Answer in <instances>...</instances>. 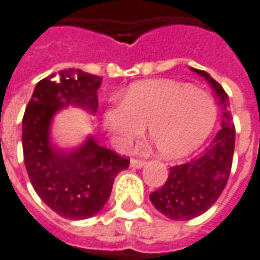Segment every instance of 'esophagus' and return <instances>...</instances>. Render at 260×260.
<instances>
[{"mask_svg": "<svg viewBox=\"0 0 260 260\" xmlns=\"http://www.w3.org/2000/svg\"><path fill=\"white\" fill-rule=\"evenodd\" d=\"M145 167V160L141 159H131V168H135V169H141Z\"/></svg>", "mask_w": 260, "mask_h": 260, "instance_id": "esophagus-1", "label": "esophagus"}]
</instances>
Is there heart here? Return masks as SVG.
I'll use <instances>...</instances> for the list:
<instances>
[{"label": "heart", "instance_id": "1", "mask_svg": "<svg viewBox=\"0 0 260 260\" xmlns=\"http://www.w3.org/2000/svg\"><path fill=\"white\" fill-rule=\"evenodd\" d=\"M216 121V107L208 92L185 84L153 79L131 85L119 107L108 108L104 128L118 149L146 135L165 159L193 152L209 137Z\"/></svg>", "mask_w": 260, "mask_h": 260}]
</instances>
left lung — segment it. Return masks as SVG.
Segmentation results:
<instances>
[{"mask_svg":"<svg viewBox=\"0 0 260 260\" xmlns=\"http://www.w3.org/2000/svg\"><path fill=\"white\" fill-rule=\"evenodd\" d=\"M190 70L204 77L216 93L222 107V128L198 158L169 168L167 182L149 195L153 206L174 220L197 218L218 201L229 179L235 151V125L228 93L208 72Z\"/></svg>","mask_w":260,"mask_h":260,"instance_id":"obj_1","label":"left lung"}]
</instances>
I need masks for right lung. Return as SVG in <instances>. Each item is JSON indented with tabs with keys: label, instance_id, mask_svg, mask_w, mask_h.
<instances>
[{
	"label": "right lung",
	"instance_id": "add662e5",
	"mask_svg": "<svg viewBox=\"0 0 260 260\" xmlns=\"http://www.w3.org/2000/svg\"><path fill=\"white\" fill-rule=\"evenodd\" d=\"M102 78L81 70H62L41 79L22 118V151L37 195L59 216L81 220L107 204L116 175L129 159L88 137L78 148L61 149L51 141V123L59 109L77 107L96 114Z\"/></svg>",
	"mask_w": 260,
	"mask_h": 260
}]
</instances>
